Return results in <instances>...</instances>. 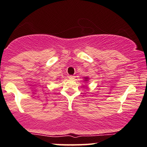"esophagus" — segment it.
Wrapping results in <instances>:
<instances>
[{"label":"esophagus","instance_id":"34e87169","mask_svg":"<svg viewBox=\"0 0 147 147\" xmlns=\"http://www.w3.org/2000/svg\"><path fill=\"white\" fill-rule=\"evenodd\" d=\"M69 79H72V80H73V79H75V76H74V75H70V77H69Z\"/></svg>","mask_w":147,"mask_h":147}]
</instances>
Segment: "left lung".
Returning <instances> with one entry per match:
<instances>
[{
	"instance_id": "obj_1",
	"label": "left lung",
	"mask_w": 147,
	"mask_h": 147,
	"mask_svg": "<svg viewBox=\"0 0 147 147\" xmlns=\"http://www.w3.org/2000/svg\"><path fill=\"white\" fill-rule=\"evenodd\" d=\"M89 80V78L88 77H84V82H87Z\"/></svg>"
}]
</instances>
